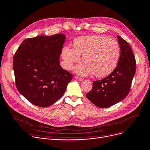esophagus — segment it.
Segmentation results:
<instances>
[{
    "label": "esophagus",
    "mask_w": 150,
    "mask_h": 150,
    "mask_svg": "<svg viewBox=\"0 0 150 150\" xmlns=\"http://www.w3.org/2000/svg\"><path fill=\"white\" fill-rule=\"evenodd\" d=\"M75 78L76 79L78 80V81H82L83 80L82 78H81V77H77V76H75Z\"/></svg>",
    "instance_id": "1"
}]
</instances>
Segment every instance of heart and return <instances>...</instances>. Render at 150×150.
<instances>
[{
	"label": "heart",
	"instance_id": "b5f03b06",
	"mask_svg": "<svg viewBox=\"0 0 150 150\" xmlns=\"http://www.w3.org/2000/svg\"><path fill=\"white\" fill-rule=\"evenodd\" d=\"M82 55L84 62L75 68V71L81 76L93 73L97 77L110 74L115 70L121 55L117 42L106 35H89L77 38L74 48L64 47L62 57L65 67L71 69Z\"/></svg>",
	"mask_w": 150,
	"mask_h": 150
}]
</instances>
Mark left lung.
I'll use <instances>...</instances> for the list:
<instances>
[{
	"instance_id": "8db88e82",
	"label": "left lung",
	"mask_w": 150,
	"mask_h": 150,
	"mask_svg": "<svg viewBox=\"0 0 150 150\" xmlns=\"http://www.w3.org/2000/svg\"><path fill=\"white\" fill-rule=\"evenodd\" d=\"M121 55L117 67L104 79L93 82L87 98L99 108H108L119 103L129 94L136 71L135 58L131 47L117 36Z\"/></svg>"
}]
</instances>
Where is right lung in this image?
Segmentation results:
<instances>
[{
    "mask_svg": "<svg viewBox=\"0 0 150 150\" xmlns=\"http://www.w3.org/2000/svg\"><path fill=\"white\" fill-rule=\"evenodd\" d=\"M64 34L40 35L23 40L13 57L18 92L32 104L47 107L60 98L73 75L59 65Z\"/></svg>",
    "mask_w": 150,
    "mask_h": 150,
    "instance_id": "right-lung-1",
    "label": "right lung"
}]
</instances>
